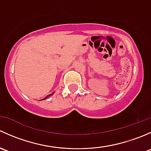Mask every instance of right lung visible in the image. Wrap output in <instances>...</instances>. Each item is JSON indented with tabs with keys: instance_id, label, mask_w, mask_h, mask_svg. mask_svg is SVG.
I'll return each mask as SVG.
<instances>
[{
	"instance_id": "add662e5",
	"label": "right lung",
	"mask_w": 151,
	"mask_h": 151,
	"mask_svg": "<svg viewBox=\"0 0 151 151\" xmlns=\"http://www.w3.org/2000/svg\"><path fill=\"white\" fill-rule=\"evenodd\" d=\"M50 96H51V95H50ZM47 97H45V99H47Z\"/></svg>"
}]
</instances>
